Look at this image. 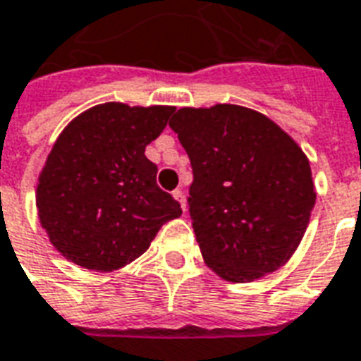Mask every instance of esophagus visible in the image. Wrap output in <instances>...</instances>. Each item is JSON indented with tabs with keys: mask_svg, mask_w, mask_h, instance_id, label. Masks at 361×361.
<instances>
[{
	"mask_svg": "<svg viewBox=\"0 0 361 361\" xmlns=\"http://www.w3.org/2000/svg\"><path fill=\"white\" fill-rule=\"evenodd\" d=\"M173 197L177 200L178 203H180V209L186 211V202H184V192L180 190V188H177V190L173 192Z\"/></svg>",
	"mask_w": 361,
	"mask_h": 361,
	"instance_id": "obj_1",
	"label": "esophagus"
}]
</instances>
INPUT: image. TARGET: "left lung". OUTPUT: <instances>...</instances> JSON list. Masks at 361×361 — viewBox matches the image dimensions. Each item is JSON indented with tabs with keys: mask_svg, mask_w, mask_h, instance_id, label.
<instances>
[{
	"mask_svg": "<svg viewBox=\"0 0 361 361\" xmlns=\"http://www.w3.org/2000/svg\"><path fill=\"white\" fill-rule=\"evenodd\" d=\"M169 127L190 158L188 205L205 264L234 283L283 267L316 202L299 145L272 119L235 104L180 108Z\"/></svg>",
	"mask_w": 361,
	"mask_h": 361,
	"instance_id": "1",
	"label": "left lung"
}]
</instances>
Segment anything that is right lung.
<instances>
[{
  "label": "right lung",
  "instance_id": "right-lung-1",
  "mask_svg": "<svg viewBox=\"0 0 361 361\" xmlns=\"http://www.w3.org/2000/svg\"><path fill=\"white\" fill-rule=\"evenodd\" d=\"M173 106L106 102L72 119L39 175V222L62 257L94 272H112L150 247L161 224L183 215L156 184L145 156Z\"/></svg>",
  "mask_w": 361,
  "mask_h": 361
}]
</instances>
